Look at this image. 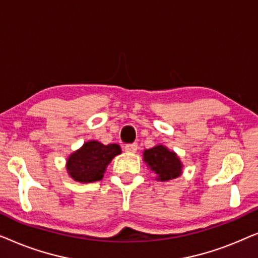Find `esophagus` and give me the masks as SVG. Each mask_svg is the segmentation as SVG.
<instances>
[{"label":"esophagus","mask_w":258,"mask_h":258,"mask_svg":"<svg viewBox=\"0 0 258 258\" xmlns=\"http://www.w3.org/2000/svg\"><path fill=\"white\" fill-rule=\"evenodd\" d=\"M137 143H132V144H126L124 147V150L126 153H136L137 151Z\"/></svg>","instance_id":"34e87169"}]
</instances>
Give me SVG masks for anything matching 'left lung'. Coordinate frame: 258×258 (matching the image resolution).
<instances>
[{
    "instance_id": "8db88e82",
    "label": "left lung",
    "mask_w": 258,
    "mask_h": 258,
    "mask_svg": "<svg viewBox=\"0 0 258 258\" xmlns=\"http://www.w3.org/2000/svg\"><path fill=\"white\" fill-rule=\"evenodd\" d=\"M143 161L156 174L157 181H170L177 178L183 172V163L177 154L162 144L144 150Z\"/></svg>"
}]
</instances>
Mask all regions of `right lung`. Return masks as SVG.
<instances>
[{
	"label": "right lung",
	"instance_id": "right-lung-1",
	"mask_svg": "<svg viewBox=\"0 0 258 258\" xmlns=\"http://www.w3.org/2000/svg\"><path fill=\"white\" fill-rule=\"evenodd\" d=\"M121 153V147L116 143L104 146L98 141H88L67 158V172L80 183L100 181L112 158Z\"/></svg>",
	"mask_w": 258,
	"mask_h": 258
}]
</instances>
